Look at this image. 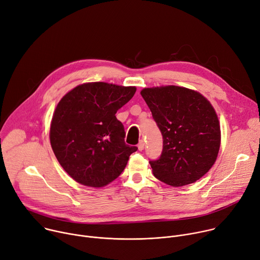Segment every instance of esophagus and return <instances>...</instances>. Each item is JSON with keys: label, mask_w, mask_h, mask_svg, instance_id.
<instances>
[{"label": "esophagus", "mask_w": 260, "mask_h": 260, "mask_svg": "<svg viewBox=\"0 0 260 260\" xmlns=\"http://www.w3.org/2000/svg\"><path fill=\"white\" fill-rule=\"evenodd\" d=\"M137 147H138V150H139V151H142L143 149H145V141H143V140L141 139V140L139 141Z\"/></svg>", "instance_id": "esophagus-1"}]
</instances>
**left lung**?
<instances>
[{"instance_id":"1","label":"left lung","mask_w":260,"mask_h":260,"mask_svg":"<svg viewBox=\"0 0 260 260\" xmlns=\"http://www.w3.org/2000/svg\"><path fill=\"white\" fill-rule=\"evenodd\" d=\"M163 136L159 159L150 161L155 178L181 187L196 182L214 165L221 142L217 113L207 98L183 86L140 92Z\"/></svg>"}]
</instances>
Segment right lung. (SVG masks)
I'll list each match as a JSON object with an SVG mask.
<instances>
[{"label": "right lung", "instance_id": "obj_1", "mask_svg": "<svg viewBox=\"0 0 260 260\" xmlns=\"http://www.w3.org/2000/svg\"><path fill=\"white\" fill-rule=\"evenodd\" d=\"M135 86L106 82L77 85L56 105L50 125L52 151L67 174L88 187L117 179L137 147L125 143L117 111L134 96Z\"/></svg>", "mask_w": 260, "mask_h": 260}]
</instances>
